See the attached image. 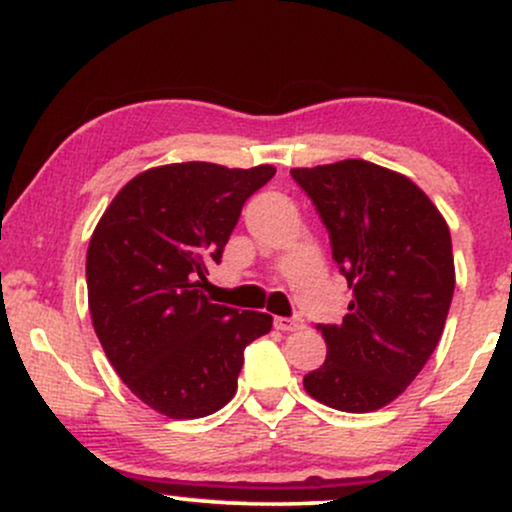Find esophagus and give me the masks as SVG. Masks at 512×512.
I'll return each instance as SVG.
<instances>
[{"instance_id":"esophagus-1","label":"esophagus","mask_w":512,"mask_h":512,"mask_svg":"<svg viewBox=\"0 0 512 512\" xmlns=\"http://www.w3.org/2000/svg\"><path fill=\"white\" fill-rule=\"evenodd\" d=\"M274 327L281 332H296L303 330L301 317H274Z\"/></svg>"}]
</instances>
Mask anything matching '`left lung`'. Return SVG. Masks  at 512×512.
Returning <instances> with one entry per match:
<instances>
[{
	"mask_svg": "<svg viewBox=\"0 0 512 512\" xmlns=\"http://www.w3.org/2000/svg\"><path fill=\"white\" fill-rule=\"evenodd\" d=\"M354 289L305 392L339 411H375L402 395L440 342L455 291L448 223L419 187L375 163L293 168Z\"/></svg>",
	"mask_w": 512,
	"mask_h": 512,
	"instance_id": "obj_1",
	"label": "left lung"
}]
</instances>
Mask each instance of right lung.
Instances as JSON below:
<instances>
[{
	"label": "right lung",
	"instance_id": "1",
	"mask_svg": "<svg viewBox=\"0 0 512 512\" xmlns=\"http://www.w3.org/2000/svg\"><path fill=\"white\" fill-rule=\"evenodd\" d=\"M274 166L190 161L129 180L105 209L86 252L93 330L129 390L170 419H202L231 402L245 346L272 315L209 303L207 264L243 204Z\"/></svg>",
	"mask_w": 512,
	"mask_h": 512
}]
</instances>
